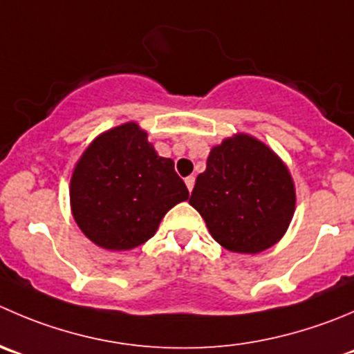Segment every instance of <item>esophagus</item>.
<instances>
[{
  "label": "esophagus",
  "mask_w": 354,
  "mask_h": 354,
  "mask_svg": "<svg viewBox=\"0 0 354 354\" xmlns=\"http://www.w3.org/2000/svg\"><path fill=\"white\" fill-rule=\"evenodd\" d=\"M185 183H187L188 192H192L194 190V185H195V176H187L185 178Z\"/></svg>",
  "instance_id": "34e87169"
}]
</instances>
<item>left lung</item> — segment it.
Masks as SVG:
<instances>
[{
  "mask_svg": "<svg viewBox=\"0 0 354 354\" xmlns=\"http://www.w3.org/2000/svg\"><path fill=\"white\" fill-rule=\"evenodd\" d=\"M188 202L225 249L257 254L286 233L296 192L287 167L268 147L239 135L211 150Z\"/></svg>",
  "mask_w": 354,
  "mask_h": 354,
  "instance_id": "1",
  "label": "left lung"
}]
</instances>
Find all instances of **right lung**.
I'll return each instance as SVG.
<instances>
[{"instance_id": "right-lung-1", "label": "right lung", "mask_w": 354, "mask_h": 354, "mask_svg": "<svg viewBox=\"0 0 354 354\" xmlns=\"http://www.w3.org/2000/svg\"><path fill=\"white\" fill-rule=\"evenodd\" d=\"M187 198V185L173 160L157 156L135 122L98 136L71 180L75 223L91 242L109 250L142 245L164 214Z\"/></svg>"}]
</instances>
